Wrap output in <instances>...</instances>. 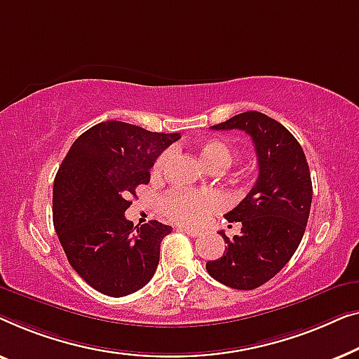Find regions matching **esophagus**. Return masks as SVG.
Masks as SVG:
<instances>
[{
	"label": "esophagus",
	"instance_id": "1",
	"mask_svg": "<svg viewBox=\"0 0 359 359\" xmlns=\"http://www.w3.org/2000/svg\"><path fill=\"white\" fill-rule=\"evenodd\" d=\"M177 231L180 232H185V234L189 236H200V231L198 229H191V228H187V226H177Z\"/></svg>",
	"mask_w": 359,
	"mask_h": 359
}]
</instances>
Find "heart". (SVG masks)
I'll return each mask as SVG.
<instances>
[{
  "label": "heart",
  "instance_id": "1",
  "mask_svg": "<svg viewBox=\"0 0 359 359\" xmlns=\"http://www.w3.org/2000/svg\"><path fill=\"white\" fill-rule=\"evenodd\" d=\"M195 149L198 153L200 159L203 161L205 165H208L213 170H221L229 168L234 161L236 151L228 141L223 138H206L196 141ZM169 159V151H164L163 154L158 156L154 161L153 177H159L164 172L165 164ZM223 200L216 194H189V191H172L165 196L163 201V208L165 215L170 219L177 221V223L198 226L218 210Z\"/></svg>",
  "mask_w": 359,
  "mask_h": 359
}]
</instances>
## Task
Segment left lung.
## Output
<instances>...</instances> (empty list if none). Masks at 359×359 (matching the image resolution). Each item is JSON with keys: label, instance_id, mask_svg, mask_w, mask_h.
I'll use <instances>...</instances> for the list:
<instances>
[{"label": "left lung", "instance_id": "obj_1", "mask_svg": "<svg viewBox=\"0 0 359 359\" xmlns=\"http://www.w3.org/2000/svg\"><path fill=\"white\" fill-rule=\"evenodd\" d=\"M213 130H242L254 141L259 177L244 200L224 215L241 223V234L229 239L219 259L206 271L234 290H254L278 273L304 236L312 201V182L306 154L297 140L269 115L249 110Z\"/></svg>", "mask_w": 359, "mask_h": 359}]
</instances>
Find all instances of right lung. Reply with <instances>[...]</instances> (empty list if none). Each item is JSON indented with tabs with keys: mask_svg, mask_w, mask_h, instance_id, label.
<instances>
[{
	"mask_svg": "<svg viewBox=\"0 0 359 359\" xmlns=\"http://www.w3.org/2000/svg\"><path fill=\"white\" fill-rule=\"evenodd\" d=\"M180 138L109 120L74 141L53 182V226L69 265L102 294L122 297L153 278L161 241L172 228L125 218L136 187Z\"/></svg>",
	"mask_w": 359,
	"mask_h": 359,
	"instance_id": "add662e5",
	"label": "right lung"
}]
</instances>
